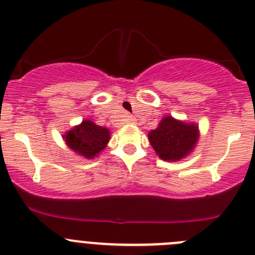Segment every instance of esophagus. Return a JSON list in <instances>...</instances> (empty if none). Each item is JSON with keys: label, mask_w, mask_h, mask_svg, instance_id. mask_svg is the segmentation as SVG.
<instances>
[{"label": "esophagus", "mask_w": 255, "mask_h": 255, "mask_svg": "<svg viewBox=\"0 0 255 255\" xmlns=\"http://www.w3.org/2000/svg\"><path fill=\"white\" fill-rule=\"evenodd\" d=\"M128 122H133V121H134V118H133V117H128Z\"/></svg>", "instance_id": "34e87169"}]
</instances>
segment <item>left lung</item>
I'll use <instances>...</instances> for the list:
<instances>
[{"label":"left lung","mask_w":255,"mask_h":255,"mask_svg":"<svg viewBox=\"0 0 255 255\" xmlns=\"http://www.w3.org/2000/svg\"><path fill=\"white\" fill-rule=\"evenodd\" d=\"M149 142L159 158L176 161L192 151L199 139V127L166 116L155 129L148 133Z\"/></svg>","instance_id":"obj_1"}]
</instances>
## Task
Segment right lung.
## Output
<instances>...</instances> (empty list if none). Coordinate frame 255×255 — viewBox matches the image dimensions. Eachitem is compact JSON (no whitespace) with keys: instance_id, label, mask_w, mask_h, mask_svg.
I'll use <instances>...</instances> for the list:
<instances>
[{"instance_id":"obj_1","label":"right lung","mask_w":255,"mask_h":255,"mask_svg":"<svg viewBox=\"0 0 255 255\" xmlns=\"http://www.w3.org/2000/svg\"><path fill=\"white\" fill-rule=\"evenodd\" d=\"M110 138V129L97 126L90 120H84L64 134L66 145L86 159H94L99 155L100 151L106 148Z\"/></svg>"}]
</instances>
